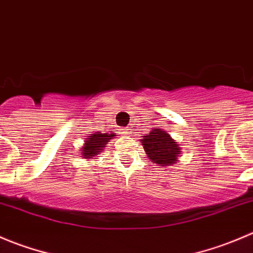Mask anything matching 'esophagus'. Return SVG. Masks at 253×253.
Here are the masks:
<instances>
[{
  "mask_svg": "<svg viewBox=\"0 0 253 253\" xmlns=\"http://www.w3.org/2000/svg\"><path fill=\"white\" fill-rule=\"evenodd\" d=\"M130 132H131L130 126H126V127H123V129H121V134H123V135H129Z\"/></svg>",
  "mask_w": 253,
  "mask_h": 253,
  "instance_id": "1",
  "label": "esophagus"
}]
</instances>
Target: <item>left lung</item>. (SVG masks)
<instances>
[{
    "label": "left lung",
    "mask_w": 253,
    "mask_h": 253,
    "mask_svg": "<svg viewBox=\"0 0 253 253\" xmlns=\"http://www.w3.org/2000/svg\"><path fill=\"white\" fill-rule=\"evenodd\" d=\"M140 141L142 142L145 154L149 156L151 161L161 166H169L178 161V156L181 154L179 145L169 136V134L165 130L155 127L146 136H142Z\"/></svg>",
    "instance_id": "left-lung-1"
}]
</instances>
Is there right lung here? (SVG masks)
Here are the masks:
<instances>
[{
    "label": "right lung",
    "instance_id": "add662e5",
    "mask_svg": "<svg viewBox=\"0 0 253 253\" xmlns=\"http://www.w3.org/2000/svg\"><path fill=\"white\" fill-rule=\"evenodd\" d=\"M116 136V132H93V134H89L88 137H86L84 140V147H81V154L82 157L84 159L92 160L93 157H96L97 155H99V152H102L106 147V144L111 139Z\"/></svg>",
    "mask_w": 253,
    "mask_h": 253
}]
</instances>
